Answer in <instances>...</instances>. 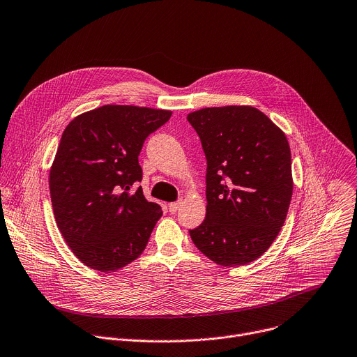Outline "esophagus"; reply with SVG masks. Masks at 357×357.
I'll return each instance as SVG.
<instances>
[{
	"instance_id": "esophagus-1",
	"label": "esophagus",
	"mask_w": 357,
	"mask_h": 357,
	"mask_svg": "<svg viewBox=\"0 0 357 357\" xmlns=\"http://www.w3.org/2000/svg\"><path fill=\"white\" fill-rule=\"evenodd\" d=\"M180 202H176V203H170L169 204V211L172 213V214H174V213H177V210L180 208Z\"/></svg>"
}]
</instances>
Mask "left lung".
I'll return each mask as SVG.
<instances>
[{"label": "left lung", "mask_w": 357, "mask_h": 357, "mask_svg": "<svg viewBox=\"0 0 357 357\" xmlns=\"http://www.w3.org/2000/svg\"><path fill=\"white\" fill-rule=\"evenodd\" d=\"M207 160L204 221L190 236L222 265L259 258L285 222L292 197L291 149L284 132L251 106L207 107L187 116Z\"/></svg>", "instance_id": "1"}]
</instances>
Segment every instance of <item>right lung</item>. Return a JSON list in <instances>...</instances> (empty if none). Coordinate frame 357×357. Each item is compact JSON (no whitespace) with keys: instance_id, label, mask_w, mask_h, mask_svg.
I'll use <instances>...</instances> for the list:
<instances>
[{"instance_id":"right-lung-1","label":"right lung","mask_w":357,"mask_h":357,"mask_svg":"<svg viewBox=\"0 0 357 357\" xmlns=\"http://www.w3.org/2000/svg\"><path fill=\"white\" fill-rule=\"evenodd\" d=\"M169 110L106 105L75 117L62 133L50 174L56 224L72 252L109 272L135 261L162 217L142 187L139 154Z\"/></svg>"}]
</instances>
